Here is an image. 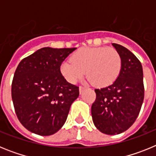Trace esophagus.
Returning <instances> with one entry per match:
<instances>
[{"mask_svg": "<svg viewBox=\"0 0 156 156\" xmlns=\"http://www.w3.org/2000/svg\"><path fill=\"white\" fill-rule=\"evenodd\" d=\"M79 90H80V93L81 94L83 91V90H85V87H80Z\"/></svg>", "mask_w": 156, "mask_h": 156, "instance_id": "34e87169", "label": "esophagus"}]
</instances>
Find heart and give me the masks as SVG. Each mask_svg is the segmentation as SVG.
Here are the masks:
<instances>
[{
  "instance_id": "obj_1",
  "label": "heart",
  "mask_w": 156,
  "mask_h": 156,
  "mask_svg": "<svg viewBox=\"0 0 156 156\" xmlns=\"http://www.w3.org/2000/svg\"><path fill=\"white\" fill-rule=\"evenodd\" d=\"M122 67L119 52L112 48H83L72 55L71 61L62 63L60 70L65 79L76 83L84 76L85 72L97 87H105L113 83Z\"/></svg>"
}]
</instances>
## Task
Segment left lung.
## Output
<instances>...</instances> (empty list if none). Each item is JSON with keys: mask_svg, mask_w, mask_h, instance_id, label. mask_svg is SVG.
<instances>
[{"mask_svg": "<svg viewBox=\"0 0 156 156\" xmlns=\"http://www.w3.org/2000/svg\"><path fill=\"white\" fill-rule=\"evenodd\" d=\"M119 52L122 67L110 86L95 89L91 106L94 124L101 133L119 134L126 131L138 116L144 96L143 69L137 58L122 45L112 44Z\"/></svg>", "mask_w": 156, "mask_h": 156, "instance_id": "obj_1", "label": "left lung"}]
</instances>
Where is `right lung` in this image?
Here are the masks:
<instances>
[{
    "mask_svg": "<svg viewBox=\"0 0 156 156\" xmlns=\"http://www.w3.org/2000/svg\"><path fill=\"white\" fill-rule=\"evenodd\" d=\"M76 48H43L19 62L12 84L18 119L32 133L54 134L66 122L79 87L66 81L60 71Z\"/></svg>",
    "mask_w": 156,
    "mask_h": 156,
    "instance_id": "1",
    "label": "right lung"
}]
</instances>
